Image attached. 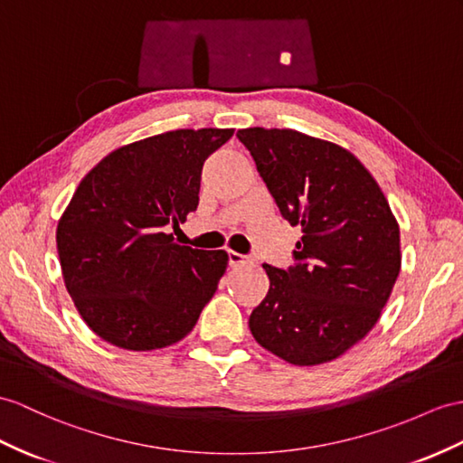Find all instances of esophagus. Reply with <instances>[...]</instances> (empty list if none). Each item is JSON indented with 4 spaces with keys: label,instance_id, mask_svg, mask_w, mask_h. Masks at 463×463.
<instances>
[{
    "label": "esophagus",
    "instance_id": "34e87169",
    "mask_svg": "<svg viewBox=\"0 0 463 463\" xmlns=\"http://www.w3.org/2000/svg\"><path fill=\"white\" fill-rule=\"evenodd\" d=\"M228 261L232 267H240L245 263H255V259L250 255H241L238 251H228Z\"/></svg>",
    "mask_w": 463,
    "mask_h": 463
}]
</instances>
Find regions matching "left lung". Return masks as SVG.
Segmentation results:
<instances>
[{"label":"left lung","mask_w":463,"mask_h":463,"mask_svg":"<svg viewBox=\"0 0 463 463\" xmlns=\"http://www.w3.org/2000/svg\"><path fill=\"white\" fill-rule=\"evenodd\" d=\"M280 216L300 225L295 265H263L259 345L292 365L345 354L377 324L401 270V232L375 178L344 146L292 129H240Z\"/></svg>","instance_id":"1"}]
</instances>
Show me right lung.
<instances>
[{
    "label": "right lung",
    "mask_w": 463,
    "mask_h": 463,
    "mask_svg": "<svg viewBox=\"0 0 463 463\" xmlns=\"http://www.w3.org/2000/svg\"><path fill=\"white\" fill-rule=\"evenodd\" d=\"M233 129H176L104 156L78 184L56 228L64 285L101 340L131 352L193 332L228 253L175 243L198 206L202 166Z\"/></svg>",
    "instance_id": "right-lung-1"
}]
</instances>
